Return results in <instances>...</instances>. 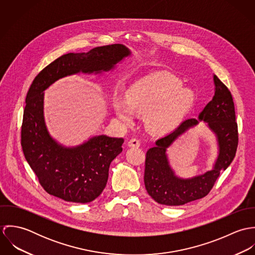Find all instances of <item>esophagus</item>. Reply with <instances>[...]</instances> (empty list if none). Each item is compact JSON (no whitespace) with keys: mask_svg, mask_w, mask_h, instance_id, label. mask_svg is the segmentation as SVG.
<instances>
[{"mask_svg":"<svg viewBox=\"0 0 255 255\" xmlns=\"http://www.w3.org/2000/svg\"><path fill=\"white\" fill-rule=\"evenodd\" d=\"M128 147H139L140 146V141L136 138H132L128 142Z\"/></svg>","mask_w":255,"mask_h":255,"instance_id":"esophagus-1","label":"esophagus"}]
</instances>
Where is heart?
Returning a JSON list of instances; mask_svg holds the SVG:
<instances>
[{"label":"heart","mask_w":255,"mask_h":255,"mask_svg":"<svg viewBox=\"0 0 255 255\" xmlns=\"http://www.w3.org/2000/svg\"><path fill=\"white\" fill-rule=\"evenodd\" d=\"M182 80L167 72L147 75L134 82L127 92V98L116 95L113 109L125 125H131L136 113L145 114L148 129L158 135L175 130L194 104L195 95L182 87Z\"/></svg>","instance_id":"obj_1"}]
</instances>
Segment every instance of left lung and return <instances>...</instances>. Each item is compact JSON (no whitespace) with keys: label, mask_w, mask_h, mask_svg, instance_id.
<instances>
[{"label":"left lung","mask_w":255,"mask_h":255,"mask_svg":"<svg viewBox=\"0 0 255 255\" xmlns=\"http://www.w3.org/2000/svg\"><path fill=\"white\" fill-rule=\"evenodd\" d=\"M214 96L197 119H187L169 134L156 140L146 153L144 183L148 194L159 204L180 206L206 196L221 171L233 162L238 146V125L231 92L213 74ZM203 121L215 134L218 156L213 168L201 175L182 178L169 164L166 151L182 134Z\"/></svg>","instance_id":"left-lung-1"}]
</instances>
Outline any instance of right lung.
Here are the masks:
<instances>
[{
	"mask_svg": "<svg viewBox=\"0 0 255 255\" xmlns=\"http://www.w3.org/2000/svg\"><path fill=\"white\" fill-rule=\"evenodd\" d=\"M131 56L121 44L68 53L34 78L26 95L21 127L24 157L43 188L68 202L88 203L106 186L111 162L123 151L124 138L93 135L80 144L66 146L49 132L44 117V91L56 81L80 73L102 76Z\"/></svg>",
	"mask_w": 255,
	"mask_h": 255,
	"instance_id": "1",
	"label": "right lung"
}]
</instances>
